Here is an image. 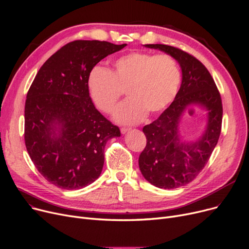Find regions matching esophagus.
Returning <instances> with one entry per match:
<instances>
[{
    "label": "esophagus",
    "mask_w": 249,
    "mask_h": 249,
    "mask_svg": "<svg viewBox=\"0 0 249 249\" xmlns=\"http://www.w3.org/2000/svg\"><path fill=\"white\" fill-rule=\"evenodd\" d=\"M130 130H131V128L123 127V128H121V133H122V134H125V133H127L128 131H130Z\"/></svg>",
    "instance_id": "34e87169"
}]
</instances>
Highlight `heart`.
<instances>
[{
    "label": "heart",
    "instance_id": "b5f03b06",
    "mask_svg": "<svg viewBox=\"0 0 249 249\" xmlns=\"http://www.w3.org/2000/svg\"><path fill=\"white\" fill-rule=\"evenodd\" d=\"M179 83L180 71L173 56L132 51L117 58L110 71L100 67L91 70L88 88L96 106L108 114L125 89L129 99L117 107L114 119L121 124H135L147 112L164 110L175 100Z\"/></svg>",
    "mask_w": 249,
    "mask_h": 249
}]
</instances>
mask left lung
Wrapping results in <instances>:
<instances>
[{
    "label": "left lung",
    "instance_id": "left-lung-1",
    "mask_svg": "<svg viewBox=\"0 0 249 249\" xmlns=\"http://www.w3.org/2000/svg\"><path fill=\"white\" fill-rule=\"evenodd\" d=\"M173 56L181 70V85L174 102L152 123L143 127L146 146L139 155L142 176L160 189H177L191 182L205 167L221 133L222 100L205 65L188 52L164 44H145ZM190 106L208 111L203 135L194 142L180 139L178 125Z\"/></svg>",
    "mask_w": 249,
    "mask_h": 249
}]
</instances>
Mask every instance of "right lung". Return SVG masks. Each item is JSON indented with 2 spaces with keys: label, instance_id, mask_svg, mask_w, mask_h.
I'll list each match as a JSON object with an SVG mask.
<instances>
[{
  "label": "right lung",
  "instance_id": "add662e5",
  "mask_svg": "<svg viewBox=\"0 0 249 249\" xmlns=\"http://www.w3.org/2000/svg\"><path fill=\"white\" fill-rule=\"evenodd\" d=\"M126 45L75 40L37 72L25 103L24 138L35 167L50 184L78 190L100 177L106 143L121 133L94 106L88 78L99 61Z\"/></svg>",
  "mask_w": 249,
  "mask_h": 249
}]
</instances>
